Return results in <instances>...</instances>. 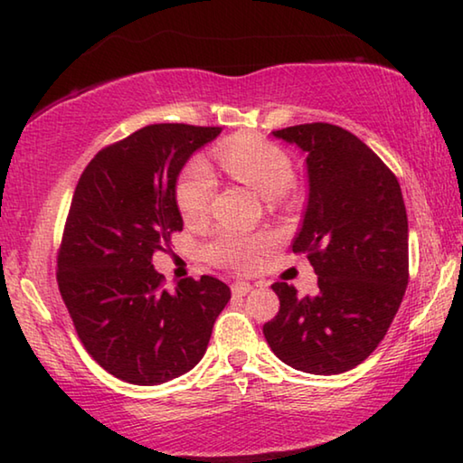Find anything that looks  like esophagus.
Returning a JSON list of instances; mask_svg holds the SVG:
<instances>
[{"mask_svg": "<svg viewBox=\"0 0 463 463\" xmlns=\"http://www.w3.org/2000/svg\"><path fill=\"white\" fill-rule=\"evenodd\" d=\"M231 289H232V296H245L253 289V286H250L249 281H237V284H232Z\"/></svg>", "mask_w": 463, "mask_h": 463, "instance_id": "1", "label": "esophagus"}]
</instances>
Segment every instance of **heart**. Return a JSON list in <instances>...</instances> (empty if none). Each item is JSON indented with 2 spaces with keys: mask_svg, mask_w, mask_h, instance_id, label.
Wrapping results in <instances>:
<instances>
[{
  "mask_svg": "<svg viewBox=\"0 0 463 463\" xmlns=\"http://www.w3.org/2000/svg\"><path fill=\"white\" fill-rule=\"evenodd\" d=\"M218 161L232 177L253 187L265 200L281 198L294 182V169L288 156L278 146L261 140H237L226 145L218 151ZM214 190L216 177L206 161L195 159L184 169L175 187V200L187 222H200L206 218ZM268 245V234L221 229L208 242L206 255L210 261L224 268L247 271Z\"/></svg>",
  "mask_w": 463,
  "mask_h": 463,
  "instance_id": "1",
  "label": "heart"
}]
</instances>
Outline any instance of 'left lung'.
Returning <instances> with one entry per match:
<instances>
[{
    "label": "left lung",
    "mask_w": 463,
    "mask_h": 463,
    "mask_svg": "<svg viewBox=\"0 0 463 463\" xmlns=\"http://www.w3.org/2000/svg\"><path fill=\"white\" fill-rule=\"evenodd\" d=\"M307 156L308 203L292 242L318 276L317 296L278 281L263 335L294 370L331 375L370 357L409 286V218L396 175L364 140L326 122L271 132Z\"/></svg>",
    "instance_id": "obj_1"
}]
</instances>
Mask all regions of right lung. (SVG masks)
<instances>
[{
  "mask_svg": "<svg viewBox=\"0 0 463 463\" xmlns=\"http://www.w3.org/2000/svg\"><path fill=\"white\" fill-rule=\"evenodd\" d=\"M221 130L151 124L101 148L75 187L57 260L61 296L88 354L137 386L190 372L231 300L213 276L165 289L151 263L184 229L179 171Z\"/></svg>",
  "mask_w": 463,
  "mask_h": 463,
  "instance_id": "1",
  "label": "right lung"
}]
</instances>
